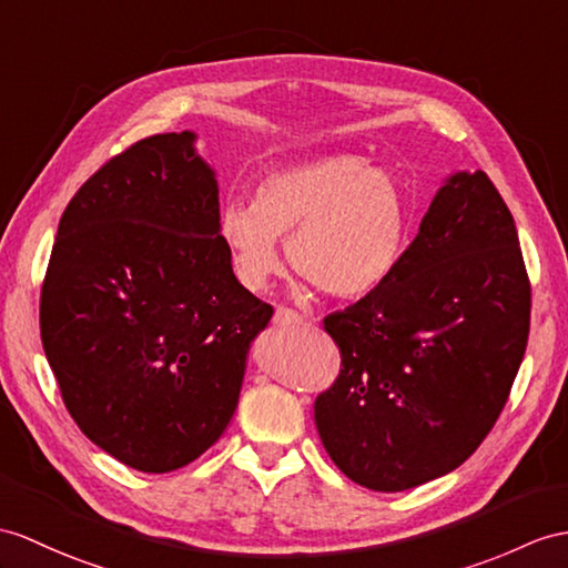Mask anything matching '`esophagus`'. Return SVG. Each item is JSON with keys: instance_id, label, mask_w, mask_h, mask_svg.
Instances as JSON below:
<instances>
[{"instance_id": "esophagus-1", "label": "esophagus", "mask_w": 568, "mask_h": 568, "mask_svg": "<svg viewBox=\"0 0 568 568\" xmlns=\"http://www.w3.org/2000/svg\"><path fill=\"white\" fill-rule=\"evenodd\" d=\"M301 321H303V315H301L298 311H294V308L280 306V308H276V313H274V323H276V325L288 327V325H298Z\"/></svg>"}]
</instances>
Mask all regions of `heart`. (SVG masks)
I'll list each match as a JSON object with an SVG mask.
<instances>
[{
	"mask_svg": "<svg viewBox=\"0 0 568 568\" xmlns=\"http://www.w3.org/2000/svg\"><path fill=\"white\" fill-rule=\"evenodd\" d=\"M219 233L241 282L262 288L280 270L276 239L303 280L335 298H364L393 280L407 251L409 195L393 171L332 154L260 178L253 202L231 200Z\"/></svg>",
	"mask_w": 568,
	"mask_h": 568,
	"instance_id": "obj_1",
	"label": "heart"
}]
</instances>
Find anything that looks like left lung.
<instances>
[{"mask_svg": "<svg viewBox=\"0 0 568 568\" xmlns=\"http://www.w3.org/2000/svg\"><path fill=\"white\" fill-rule=\"evenodd\" d=\"M323 327L342 358L315 397L332 463L373 491L460 467L504 412L530 332L516 221L489 175H453L393 280Z\"/></svg>", "mask_w": 568, "mask_h": 568, "instance_id": "obj_1", "label": "left lung"}]
</instances>
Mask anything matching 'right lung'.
Returning a JSON list of instances; mask_svg holds the SVG:
<instances>
[{"mask_svg":"<svg viewBox=\"0 0 568 568\" xmlns=\"http://www.w3.org/2000/svg\"><path fill=\"white\" fill-rule=\"evenodd\" d=\"M195 134L134 142L60 219L40 288V339L77 426L140 473L214 446L245 354L274 308L236 280L219 187Z\"/></svg>","mask_w":568,"mask_h":568,"instance_id":"1","label":"right lung"}]
</instances>
